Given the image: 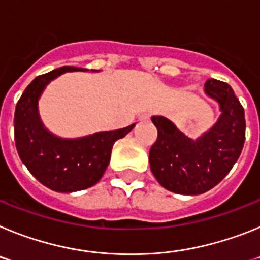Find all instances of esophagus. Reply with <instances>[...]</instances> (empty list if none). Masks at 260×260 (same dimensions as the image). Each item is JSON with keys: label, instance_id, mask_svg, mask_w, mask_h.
I'll use <instances>...</instances> for the list:
<instances>
[{"label": "esophagus", "instance_id": "obj_1", "mask_svg": "<svg viewBox=\"0 0 260 260\" xmlns=\"http://www.w3.org/2000/svg\"><path fill=\"white\" fill-rule=\"evenodd\" d=\"M151 118V113H143L139 116V121H142V122H147V121H150Z\"/></svg>", "mask_w": 260, "mask_h": 260}]
</instances>
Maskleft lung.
<instances>
[{"mask_svg": "<svg viewBox=\"0 0 260 260\" xmlns=\"http://www.w3.org/2000/svg\"><path fill=\"white\" fill-rule=\"evenodd\" d=\"M206 92L217 100L221 116L197 141L178 130L169 119L153 116L157 139L150 150V165L157 182L169 191L198 195L215 187L231 172L245 143V112L228 83L206 82Z\"/></svg>", "mask_w": 260, "mask_h": 260, "instance_id": "left-lung-1", "label": "left lung"}]
</instances>
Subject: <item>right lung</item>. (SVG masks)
<instances>
[{"instance_id": "right-lung-1", "label": "right lung", "mask_w": 260, "mask_h": 260, "mask_svg": "<svg viewBox=\"0 0 260 260\" xmlns=\"http://www.w3.org/2000/svg\"><path fill=\"white\" fill-rule=\"evenodd\" d=\"M68 71L86 70L63 66L36 77L18 100L14 114V138L20 160L39 182L58 192L79 191L98 183L109 164L114 142L135 126L74 141L47 132L39 119L38 99L50 80Z\"/></svg>"}]
</instances>
